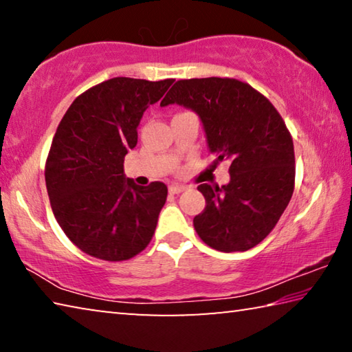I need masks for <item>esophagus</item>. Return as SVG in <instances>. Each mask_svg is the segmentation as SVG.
I'll use <instances>...</instances> for the list:
<instances>
[{
  "mask_svg": "<svg viewBox=\"0 0 352 352\" xmlns=\"http://www.w3.org/2000/svg\"><path fill=\"white\" fill-rule=\"evenodd\" d=\"M184 189H186V186H183V184H170L169 192L170 194H180V192H183Z\"/></svg>",
  "mask_w": 352,
  "mask_h": 352,
  "instance_id": "1",
  "label": "esophagus"
}]
</instances>
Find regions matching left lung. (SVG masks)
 <instances>
[{"label": "left lung", "instance_id": "1", "mask_svg": "<svg viewBox=\"0 0 352 352\" xmlns=\"http://www.w3.org/2000/svg\"><path fill=\"white\" fill-rule=\"evenodd\" d=\"M195 111L216 163L230 160V183L200 184L206 206L194 228L206 245L245 252L275 228L294 194V141L283 118L248 83L228 77L178 80L162 100Z\"/></svg>", "mask_w": 352, "mask_h": 352}]
</instances>
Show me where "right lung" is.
Returning <instances> with one entry per match:
<instances>
[{"instance_id": "right-lung-1", "label": "right lung", "mask_w": 352, "mask_h": 352, "mask_svg": "<svg viewBox=\"0 0 352 352\" xmlns=\"http://www.w3.org/2000/svg\"><path fill=\"white\" fill-rule=\"evenodd\" d=\"M172 82L113 77L77 96L58 124L46 189L58 225L83 253L126 261L151 242L168 186L126 178L124 157L138 142L142 113Z\"/></svg>"}]
</instances>
